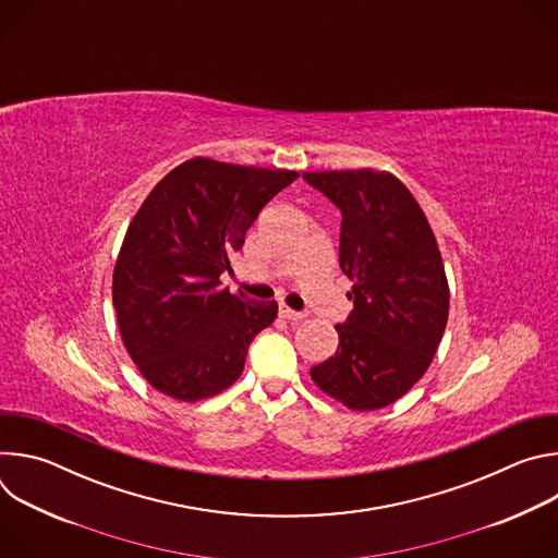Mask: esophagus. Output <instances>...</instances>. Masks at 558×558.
<instances>
[{
    "label": "esophagus",
    "instance_id": "34e87169",
    "mask_svg": "<svg viewBox=\"0 0 558 558\" xmlns=\"http://www.w3.org/2000/svg\"><path fill=\"white\" fill-rule=\"evenodd\" d=\"M278 313H280V317H284V320H289V323H300V320H304V317H306V313H304V311L289 308L287 304H280Z\"/></svg>",
    "mask_w": 558,
    "mask_h": 558
}]
</instances>
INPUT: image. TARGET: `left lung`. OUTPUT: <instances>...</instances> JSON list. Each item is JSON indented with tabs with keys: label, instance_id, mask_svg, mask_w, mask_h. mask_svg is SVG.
I'll use <instances>...</instances> for the list:
<instances>
[{
	"label": "left lung",
	"instance_id": "8db88e82",
	"mask_svg": "<svg viewBox=\"0 0 558 558\" xmlns=\"http://www.w3.org/2000/svg\"><path fill=\"white\" fill-rule=\"evenodd\" d=\"M342 214L340 267L353 308L336 325V355L311 379L351 411H377L426 373L448 323V280L435 233L388 172H304Z\"/></svg>",
	"mask_w": 558,
	"mask_h": 558
}]
</instances>
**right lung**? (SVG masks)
<instances>
[{
    "mask_svg": "<svg viewBox=\"0 0 558 558\" xmlns=\"http://www.w3.org/2000/svg\"><path fill=\"white\" fill-rule=\"evenodd\" d=\"M298 179L190 158L132 218L112 278L123 344L141 375L163 395L198 402L241 377L252 340L278 315L220 287L260 209Z\"/></svg>",
    "mask_w": 558,
    "mask_h": 558,
    "instance_id": "obj_1",
    "label": "right lung"
}]
</instances>
